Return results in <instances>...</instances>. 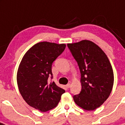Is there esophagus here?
<instances>
[{
	"mask_svg": "<svg viewBox=\"0 0 125 125\" xmlns=\"http://www.w3.org/2000/svg\"><path fill=\"white\" fill-rule=\"evenodd\" d=\"M71 83H68L66 85V87H68V88H70V87H71Z\"/></svg>",
	"mask_w": 125,
	"mask_h": 125,
	"instance_id": "esophagus-1",
	"label": "esophagus"
}]
</instances>
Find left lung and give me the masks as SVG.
Segmentation results:
<instances>
[{
  "mask_svg": "<svg viewBox=\"0 0 125 125\" xmlns=\"http://www.w3.org/2000/svg\"><path fill=\"white\" fill-rule=\"evenodd\" d=\"M67 45L81 73L82 90L73 96L74 102L85 110H94L107 100L112 91L111 64L104 51L92 42L84 40Z\"/></svg>",
  "mask_w": 125,
  "mask_h": 125,
  "instance_id": "1",
  "label": "left lung"
}]
</instances>
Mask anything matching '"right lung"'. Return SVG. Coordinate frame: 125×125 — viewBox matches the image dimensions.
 I'll list each match as a JSON object with an SVG mask.
<instances>
[{
	"label": "right lung",
	"instance_id": "add662e5",
	"mask_svg": "<svg viewBox=\"0 0 125 125\" xmlns=\"http://www.w3.org/2000/svg\"><path fill=\"white\" fill-rule=\"evenodd\" d=\"M66 45L47 42L36 43L23 56L17 73V82L20 94L28 104L42 112L57 106L65 90L54 82L52 65L62 53Z\"/></svg>",
	"mask_w": 125,
	"mask_h": 125
}]
</instances>
